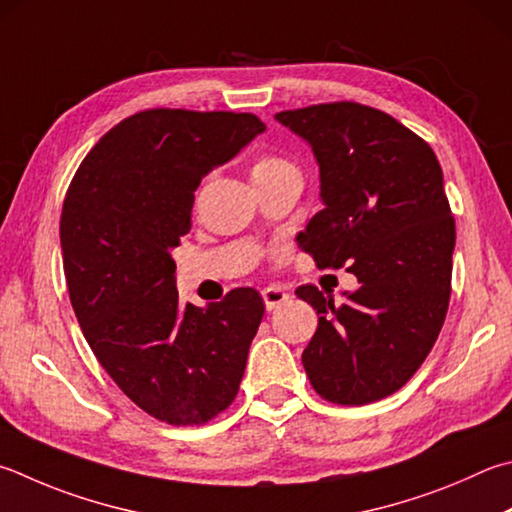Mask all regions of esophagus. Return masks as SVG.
<instances>
[{"instance_id": "obj_1", "label": "esophagus", "mask_w": 512, "mask_h": 512, "mask_svg": "<svg viewBox=\"0 0 512 512\" xmlns=\"http://www.w3.org/2000/svg\"><path fill=\"white\" fill-rule=\"evenodd\" d=\"M262 297H264L266 309L273 311V309H277V306H282L291 295H288L282 286H268L262 291Z\"/></svg>"}]
</instances>
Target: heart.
Here are the masks:
<instances>
[{
	"label": "heart",
	"mask_w": 512,
	"mask_h": 512,
	"mask_svg": "<svg viewBox=\"0 0 512 512\" xmlns=\"http://www.w3.org/2000/svg\"><path fill=\"white\" fill-rule=\"evenodd\" d=\"M288 174H300L297 167L284 159V156L277 154H259L255 156L253 165H250V176H253V183H271L275 179H282Z\"/></svg>",
	"instance_id": "1"
}]
</instances>
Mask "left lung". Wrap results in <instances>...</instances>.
I'll list each match as a JSON object with an SVG mask.
<instances>
[{"instance_id":"left-lung-1","label":"left lung","mask_w":512,"mask_h":512,"mask_svg":"<svg viewBox=\"0 0 512 512\" xmlns=\"http://www.w3.org/2000/svg\"><path fill=\"white\" fill-rule=\"evenodd\" d=\"M311 145L324 208L300 246L320 268L358 277L336 304L315 286L297 297L318 309L302 365L322 398L367 405L401 389L423 365L450 302L454 219L443 172L423 138L385 111L329 102L275 114Z\"/></svg>"}]
</instances>
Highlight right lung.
Here are the masks:
<instances>
[{"mask_svg":"<svg viewBox=\"0 0 512 512\" xmlns=\"http://www.w3.org/2000/svg\"><path fill=\"white\" fill-rule=\"evenodd\" d=\"M264 129L235 111H141L100 138L64 199V275L82 333L114 383L170 425L208 423L235 401L262 322L255 288L181 304L172 250L203 176Z\"/></svg>","mask_w":512,"mask_h":512,"instance_id":"right-lung-1","label":"right lung"}]
</instances>
